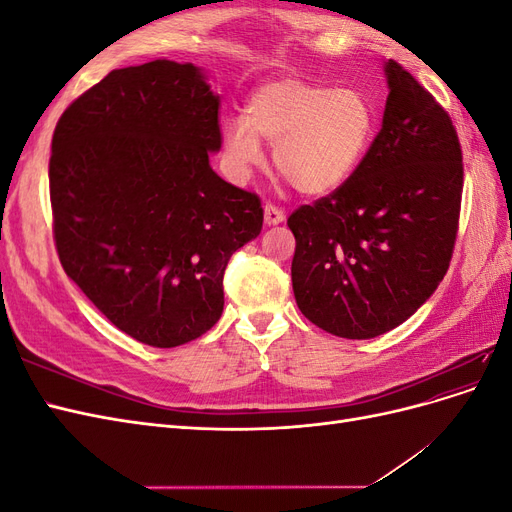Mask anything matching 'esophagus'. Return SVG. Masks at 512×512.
<instances>
[{
    "instance_id": "1",
    "label": "esophagus",
    "mask_w": 512,
    "mask_h": 512,
    "mask_svg": "<svg viewBox=\"0 0 512 512\" xmlns=\"http://www.w3.org/2000/svg\"><path fill=\"white\" fill-rule=\"evenodd\" d=\"M284 220H286V213L280 207H275L271 203L265 205V224L267 226H277V224H282Z\"/></svg>"
}]
</instances>
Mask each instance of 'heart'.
Listing matches in <instances>:
<instances>
[{
  "mask_svg": "<svg viewBox=\"0 0 512 512\" xmlns=\"http://www.w3.org/2000/svg\"><path fill=\"white\" fill-rule=\"evenodd\" d=\"M374 130L376 113L363 91L286 76L258 87L245 119L226 123L224 156L230 173L245 179L265 160V141L273 147L277 170L294 188L322 196L359 170Z\"/></svg>",
  "mask_w": 512,
  "mask_h": 512,
  "instance_id": "heart-1",
  "label": "heart"
}]
</instances>
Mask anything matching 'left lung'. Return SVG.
Wrapping results in <instances>:
<instances>
[{
  "label": "left lung",
  "mask_w": 512,
  "mask_h": 512,
  "mask_svg": "<svg viewBox=\"0 0 512 512\" xmlns=\"http://www.w3.org/2000/svg\"><path fill=\"white\" fill-rule=\"evenodd\" d=\"M382 128L359 170L290 213L292 290L301 314L346 339L406 322L451 265L463 192L451 117L389 59Z\"/></svg>",
  "instance_id": "8db88e82"
}]
</instances>
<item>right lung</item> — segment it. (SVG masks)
<instances>
[{
	"instance_id": "add662e5",
	"label": "right lung",
	"mask_w": 512,
	"mask_h": 512,
	"mask_svg": "<svg viewBox=\"0 0 512 512\" xmlns=\"http://www.w3.org/2000/svg\"><path fill=\"white\" fill-rule=\"evenodd\" d=\"M220 147V96L196 66L168 59L108 72L57 121L49 185L61 267L141 344L207 333L230 256L260 235V198L209 166Z\"/></svg>"
}]
</instances>
